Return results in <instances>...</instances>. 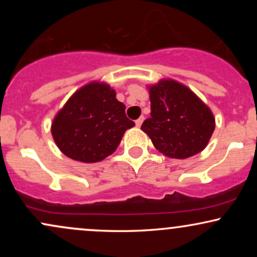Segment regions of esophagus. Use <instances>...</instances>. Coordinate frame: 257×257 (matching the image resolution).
Returning <instances> with one entry per match:
<instances>
[{
    "label": "esophagus",
    "mask_w": 257,
    "mask_h": 257,
    "mask_svg": "<svg viewBox=\"0 0 257 257\" xmlns=\"http://www.w3.org/2000/svg\"><path fill=\"white\" fill-rule=\"evenodd\" d=\"M143 122H144V117L141 116L140 118H138L137 120H135V124H137V126H140L141 124H143Z\"/></svg>",
    "instance_id": "obj_1"
}]
</instances>
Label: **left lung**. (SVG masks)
I'll return each mask as SVG.
<instances>
[{
	"instance_id": "1",
	"label": "left lung",
	"mask_w": 257,
	"mask_h": 257,
	"mask_svg": "<svg viewBox=\"0 0 257 257\" xmlns=\"http://www.w3.org/2000/svg\"><path fill=\"white\" fill-rule=\"evenodd\" d=\"M151 117L141 125L167 157L185 159L205 149L215 129L213 112L192 90L173 79L149 87Z\"/></svg>"
}]
</instances>
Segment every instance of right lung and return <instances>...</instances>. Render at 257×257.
<instances>
[{
  "mask_svg": "<svg viewBox=\"0 0 257 257\" xmlns=\"http://www.w3.org/2000/svg\"><path fill=\"white\" fill-rule=\"evenodd\" d=\"M135 125L108 84L91 82L67 100L52 123L61 152L83 163H95L116 151L126 129Z\"/></svg>",
  "mask_w": 257,
  "mask_h": 257,
  "instance_id": "1",
  "label": "right lung"
}]
</instances>
